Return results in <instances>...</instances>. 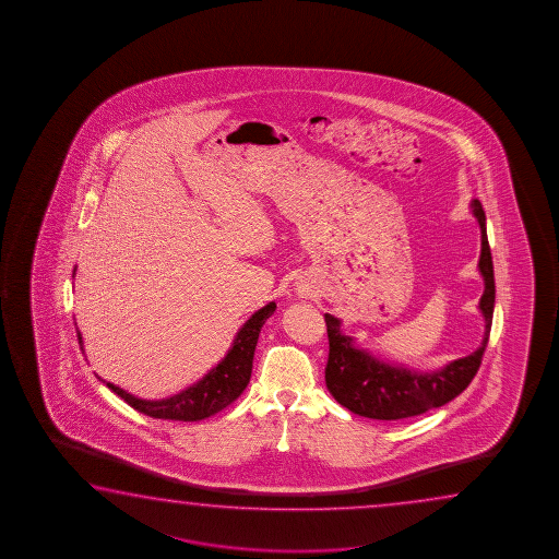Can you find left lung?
I'll use <instances>...</instances> for the list:
<instances>
[{
	"mask_svg": "<svg viewBox=\"0 0 559 559\" xmlns=\"http://www.w3.org/2000/svg\"><path fill=\"white\" fill-rule=\"evenodd\" d=\"M472 209L481 228L479 272L485 284L479 301L485 319L481 346L465 358L450 361L442 369L415 371L403 366H391L373 358L369 352L360 350L354 346V338L341 331V321L326 312L324 321L329 332V361L324 369V381L332 397L354 415L378 420L417 417L457 397L475 378L491 332L495 274L481 203L474 201Z\"/></svg>",
	"mask_w": 559,
	"mask_h": 559,
	"instance_id": "1",
	"label": "left lung"
}]
</instances>
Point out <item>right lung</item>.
Instances as JSON below:
<instances>
[{
	"instance_id": "1",
	"label": "right lung",
	"mask_w": 559,
	"mask_h": 559,
	"mask_svg": "<svg viewBox=\"0 0 559 559\" xmlns=\"http://www.w3.org/2000/svg\"><path fill=\"white\" fill-rule=\"evenodd\" d=\"M274 311V301L262 307L260 311H255L237 332L227 356L218 361L205 378L199 379L198 383L183 389L174 397L146 401V399L134 397L114 383H107V388L123 399L127 405H131L139 413H144L146 417L183 420V423L213 417V415H217L218 411L235 403L240 397V393L247 389L250 373H252L258 334ZM78 342H80V348L84 350V341H82L80 331H78Z\"/></svg>"
}]
</instances>
